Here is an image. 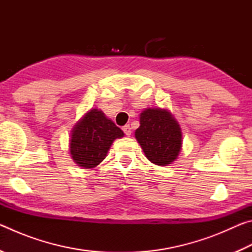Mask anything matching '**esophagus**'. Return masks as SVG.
Returning <instances> with one entry per match:
<instances>
[{"mask_svg": "<svg viewBox=\"0 0 252 252\" xmlns=\"http://www.w3.org/2000/svg\"><path fill=\"white\" fill-rule=\"evenodd\" d=\"M122 129H123V132H125V133H126V135H127V136L131 135L132 131H131V126L129 125H126L125 126L122 127Z\"/></svg>", "mask_w": 252, "mask_h": 252, "instance_id": "1", "label": "esophagus"}]
</instances>
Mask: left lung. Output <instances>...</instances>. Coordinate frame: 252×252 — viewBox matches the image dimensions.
<instances>
[{
  "instance_id": "8db88e82",
  "label": "left lung",
  "mask_w": 252,
  "mask_h": 252,
  "mask_svg": "<svg viewBox=\"0 0 252 252\" xmlns=\"http://www.w3.org/2000/svg\"><path fill=\"white\" fill-rule=\"evenodd\" d=\"M135 138L148 159L158 165L170 164L181 150L180 126L165 110H144L140 116Z\"/></svg>"
}]
</instances>
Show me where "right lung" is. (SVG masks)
Returning a JSON list of instances; mask_svg holds the SVG:
<instances>
[{
  "mask_svg": "<svg viewBox=\"0 0 252 252\" xmlns=\"http://www.w3.org/2000/svg\"><path fill=\"white\" fill-rule=\"evenodd\" d=\"M125 135L102 111L91 110L72 131L70 152L80 167L93 168L103 161L111 144Z\"/></svg>",
  "mask_w": 252,
  "mask_h": 252,
  "instance_id": "right-lung-1",
  "label": "right lung"
}]
</instances>
